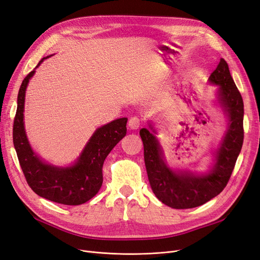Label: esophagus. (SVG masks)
I'll return each instance as SVG.
<instances>
[{"label":"esophagus","instance_id":"1","mask_svg":"<svg viewBox=\"0 0 260 260\" xmlns=\"http://www.w3.org/2000/svg\"><path fill=\"white\" fill-rule=\"evenodd\" d=\"M140 124H141V120H140L139 117H137V116H133V117H131V118L129 119V122H128L129 128L132 129V130L139 129Z\"/></svg>","mask_w":260,"mask_h":260}]
</instances>
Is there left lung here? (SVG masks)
Returning <instances> with one entry per match:
<instances>
[{"label":"left lung","mask_w":260,"mask_h":260,"mask_svg":"<svg viewBox=\"0 0 260 260\" xmlns=\"http://www.w3.org/2000/svg\"><path fill=\"white\" fill-rule=\"evenodd\" d=\"M209 83L217 86L216 102L228 122L227 130L214 150V164L208 172L197 173L170 168L155 136L157 131L153 123L148 121L150 130H140L150 187L157 198L170 208H196L219 194L229 181L243 145V100L230 75L227 62L222 58L209 77Z\"/></svg>","instance_id":"obj_1"}]
</instances>
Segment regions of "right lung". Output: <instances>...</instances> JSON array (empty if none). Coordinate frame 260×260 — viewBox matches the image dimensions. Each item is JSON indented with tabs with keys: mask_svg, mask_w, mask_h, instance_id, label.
<instances>
[{
	"mask_svg": "<svg viewBox=\"0 0 260 260\" xmlns=\"http://www.w3.org/2000/svg\"><path fill=\"white\" fill-rule=\"evenodd\" d=\"M50 56L44 57L35 69ZM35 69L25 76L17 98L13 141L20 167L31 189L42 198L66 204H83L98 193L103 183L104 160L116 144L126 136L127 120L122 117L98 128L73 165L58 167L47 164L32 149L23 121L25 90Z\"/></svg>",
	"mask_w": 260,
	"mask_h": 260,
	"instance_id": "obj_1",
	"label": "right lung"
}]
</instances>
